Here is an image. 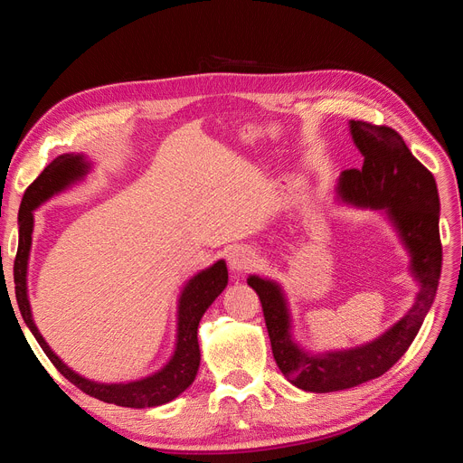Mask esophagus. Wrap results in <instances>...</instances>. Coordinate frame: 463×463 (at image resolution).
Here are the masks:
<instances>
[{
  "label": "esophagus",
  "mask_w": 463,
  "mask_h": 463,
  "mask_svg": "<svg viewBox=\"0 0 463 463\" xmlns=\"http://www.w3.org/2000/svg\"><path fill=\"white\" fill-rule=\"evenodd\" d=\"M228 264L233 274H243L255 264V255L247 247H233L228 255Z\"/></svg>",
  "instance_id": "esophagus-1"
}]
</instances>
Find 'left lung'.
Instances as JSON below:
<instances>
[{"mask_svg": "<svg viewBox=\"0 0 463 463\" xmlns=\"http://www.w3.org/2000/svg\"><path fill=\"white\" fill-rule=\"evenodd\" d=\"M354 145L361 152V170L342 172L335 199L355 208L381 210L410 255L417 282L411 309L374 340L345 349L311 354L293 338L291 313L284 288L276 279L250 274L269 328L278 369L305 392H338L384 374L408 352L437 296L442 245L439 233L440 201L437 181L410 152L403 138L384 125L349 121Z\"/></svg>", "mask_w": 463, "mask_h": 463, "instance_id": "1", "label": "left lung"}]
</instances>
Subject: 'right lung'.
Returning a JSON list of instances; mask_svg holds the SVG:
<instances>
[{
  "label": "right lung",
  "instance_id": "1",
  "mask_svg": "<svg viewBox=\"0 0 463 463\" xmlns=\"http://www.w3.org/2000/svg\"><path fill=\"white\" fill-rule=\"evenodd\" d=\"M92 172V162L85 154H61L53 158L34 181L24 191V197L19 210V247L15 264H13V278H15V298L24 325L29 326L40 347L44 349L48 359L53 363L69 383H73L85 394L102 400L106 403H116L121 408H156L175 400L181 392H185L197 376L201 365L199 349V322L210 305L228 286V266L226 260H216L213 266L191 276L177 299V328H175V347L172 357L165 365L148 376L129 383H96L90 378L69 369L65 363L53 354V349L44 340V335L34 325L31 301H29V259L33 247L34 230V210L40 208L55 194L65 193L75 187Z\"/></svg>",
  "mask_w": 463,
  "mask_h": 463
}]
</instances>
